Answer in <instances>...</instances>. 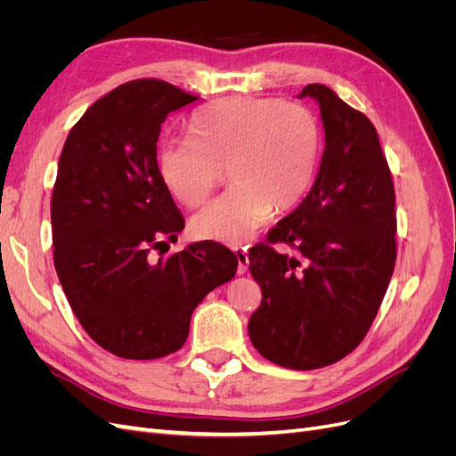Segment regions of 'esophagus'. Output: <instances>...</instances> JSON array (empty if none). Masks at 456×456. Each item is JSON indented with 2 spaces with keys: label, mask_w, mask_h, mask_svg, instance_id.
<instances>
[{
  "label": "esophagus",
  "mask_w": 456,
  "mask_h": 456,
  "mask_svg": "<svg viewBox=\"0 0 456 456\" xmlns=\"http://www.w3.org/2000/svg\"><path fill=\"white\" fill-rule=\"evenodd\" d=\"M233 255L238 258V273H245L247 268H249V255H247V251L241 249V247H236Z\"/></svg>",
  "instance_id": "1"
}]
</instances>
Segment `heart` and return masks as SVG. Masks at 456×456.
Masks as SVG:
<instances>
[{"mask_svg": "<svg viewBox=\"0 0 456 456\" xmlns=\"http://www.w3.org/2000/svg\"><path fill=\"white\" fill-rule=\"evenodd\" d=\"M191 139H169L158 171L171 196L198 207L228 169L232 188L191 218L201 240L243 243L272 209L287 211L310 190L322 154V127L306 106L265 96H232L191 118Z\"/></svg>", "mask_w": 456, "mask_h": 456, "instance_id": "b5f03b06", "label": "heart"}]
</instances>
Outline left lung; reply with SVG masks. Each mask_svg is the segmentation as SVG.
Segmentation results:
<instances>
[{
  "instance_id": "obj_1",
  "label": "left lung",
  "mask_w": 456,
  "mask_h": 456,
  "mask_svg": "<svg viewBox=\"0 0 456 456\" xmlns=\"http://www.w3.org/2000/svg\"><path fill=\"white\" fill-rule=\"evenodd\" d=\"M298 96L320 104L325 150L308 196L249 251L262 291L249 337L272 363L310 370L354 352L375 320L395 266V191L367 116L320 84Z\"/></svg>"
}]
</instances>
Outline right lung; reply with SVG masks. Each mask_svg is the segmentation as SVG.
Masks as SVG:
<instances>
[{"mask_svg": "<svg viewBox=\"0 0 456 456\" xmlns=\"http://www.w3.org/2000/svg\"><path fill=\"white\" fill-rule=\"evenodd\" d=\"M198 99L161 79L123 84L87 108L59 159L54 268L86 333L126 360L181 348L191 312L238 270L236 255L215 241L151 256L184 228L158 171L161 123Z\"/></svg>", "mask_w": 456, "mask_h": 456, "instance_id": "1", "label": "right lung"}]
</instances>
